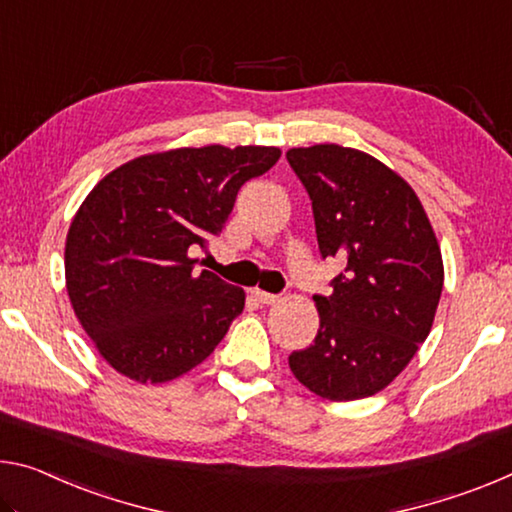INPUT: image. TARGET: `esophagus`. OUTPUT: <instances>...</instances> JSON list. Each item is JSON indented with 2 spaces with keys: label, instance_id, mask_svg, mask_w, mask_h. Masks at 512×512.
<instances>
[{
  "label": "esophagus",
  "instance_id": "esophagus-1",
  "mask_svg": "<svg viewBox=\"0 0 512 512\" xmlns=\"http://www.w3.org/2000/svg\"><path fill=\"white\" fill-rule=\"evenodd\" d=\"M253 296H255L262 305H273V303H278V300H280V296L269 294V291H262V289H255Z\"/></svg>",
  "mask_w": 512,
  "mask_h": 512
}]
</instances>
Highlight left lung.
Masks as SVG:
<instances>
[{
  "instance_id": "1",
  "label": "left lung",
  "mask_w": 512,
  "mask_h": 512,
  "mask_svg": "<svg viewBox=\"0 0 512 512\" xmlns=\"http://www.w3.org/2000/svg\"><path fill=\"white\" fill-rule=\"evenodd\" d=\"M312 200L321 257L346 259L314 296L319 335L289 355L310 392L355 401L385 389L431 332L444 266L410 184L371 154L326 143L287 152Z\"/></svg>"
}]
</instances>
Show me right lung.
I'll use <instances>...</instances> for the list:
<instances>
[{"label":"right lung","instance_id":"right-lung-1","mask_svg":"<svg viewBox=\"0 0 512 512\" xmlns=\"http://www.w3.org/2000/svg\"><path fill=\"white\" fill-rule=\"evenodd\" d=\"M278 159V148L262 145L145 154L81 202L66 239L68 296L118 373L166 383L212 355L246 294L196 273L191 253L221 234L241 186Z\"/></svg>","mask_w":512,"mask_h":512}]
</instances>
